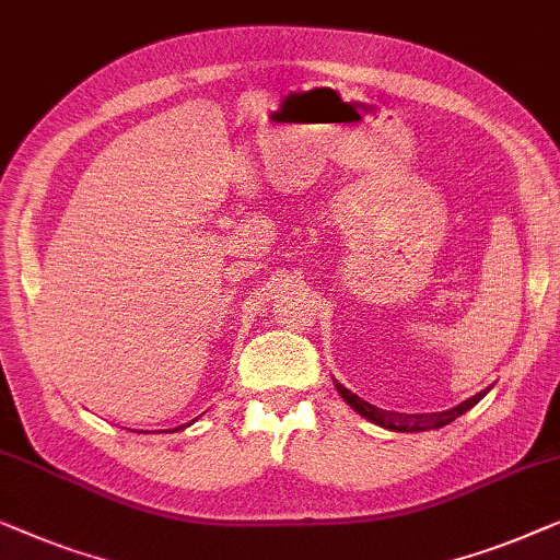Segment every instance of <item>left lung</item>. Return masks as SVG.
Here are the masks:
<instances>
[{"instance_id":"obj_1","label":"left lung","mask_w":560,"mask_h":560,"mask_svg":"<svg viewBox=\"0 0 560 560\" xmlns=\"http://www.w3.org/2000/svg\"><path fill=\"white\" fill-rule=\"evenodd\" d=\"M337 385V393L348 400V404L355 408V411L360 416H365L368 421L377 423V427L383 429H390V431H429V429H441L446 427V423H452L454 419H459L462 413H467L471 406H477L479 400H482L487 396V390L477 393V396H471L464 400V404L448 408V411H436V413H396V411H383V408H375L370 406L368 400H362L360 396H355V393L345 388V385L335 383Z\"/></svg>"}]
</instances>
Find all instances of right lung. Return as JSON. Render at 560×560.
Instances as JSON below:
<instances>
[{"label": "right lung", "mask_w": 560, "mask_h": 560, "mask_svg": "<svg viewBox=\"0 0 560 560\" xmlns=\"http://www.w3.org/2000/svg\"><path fill=\"white\" fill-rule=\"evenodd\" d=\"M185 427H187V423H185ZM185 427H177V429H175V431H179V429H185Z\"/></svg>", "instance_id": "obj_1"}]
</instances>
